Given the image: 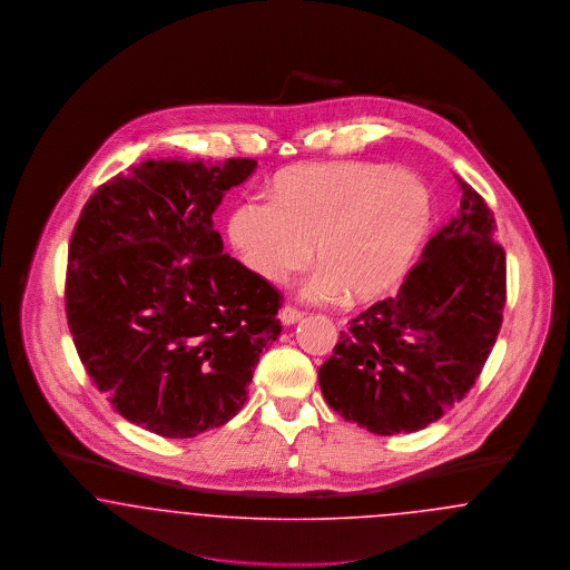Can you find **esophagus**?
<instances>
[{"label":"esophagus","instance_id":"34e87169","mask_svg":"<svg viewBox=\"0 0 570 570\" xmlns=\"http://www.w3.org/2000/svg\"><path fill=\"white\" fill-rule=\"evenodd\" d=\"M301 318H303V314H301L298 309H295V307H291V305H286V307L279 309V321H282V325L284 326L297 325Z\"/></svg>","mask_w":570,"mask_h":570}]
</instances>
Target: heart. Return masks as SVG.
Masks as SVG:
<instances>
[{"label":"heart","instance_id":"b5f03b06","mask_svg":"<svg viewBox=\"0 0 570 570\" xmlns=\"http://www.w3.org/2000/svg\"><path fill=\"white\" fill-rule=\"evenodd\" d=\"M432 219L425 184L397 168L309 164L282 173L272 198L239 205L228 237L245 269L272 284L314 256L298 286L309 303H370L404 282Z\"/></svg>","mask_w":570,"mask_h":570}]
</instances>
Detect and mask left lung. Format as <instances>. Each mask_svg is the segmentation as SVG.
<instances>
[{"label": "left lung", "mask_w": 570, "mask_h": 570, "mask_svg": "<svg viewBox=\"0 0 570 570\" xmlns=\"http://www.w3.org/2000/svg\"><path fill=\"white\" fill-rule=\"evenodd\" d=\"M458 216L428 242L400 293L340 331L318 370L326 404L379 435L425 430L479 379L502 325L507 256L485 200L458 177Z\"/></svg>", "instance_id": "8db88e82"}]
</instances>
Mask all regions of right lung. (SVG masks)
Instances as JSON below:
<instances>
[{
    "instance_id": "obj_1",
    "label": "right lung",
    "mask_w": 570,
    "mask_h": 570,
    "mask_svg": "<svg viewBox=\"0 0 570 570\" xmlns=\"http://www.w3.org/2000/svg\"><path fill=\"white\" fill-rule=\"evenodd\" d=\"M256 160H145L100 186L68 249L66 314L94 384L126 421L164 438L228 423L277 340L279 293L214 230L224 194Z\"/></svg>"
}]
</instances>
